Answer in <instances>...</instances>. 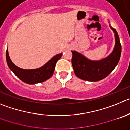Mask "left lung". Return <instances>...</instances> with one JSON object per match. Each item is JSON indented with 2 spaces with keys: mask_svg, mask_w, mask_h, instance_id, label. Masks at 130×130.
<instances>
[{
  "mask_svg": "<svg viewBox=\"0 0 130 130\" xmlns=\"http://www.w3.org/2000/svg\"><path fill=\"white\" fill-rule=\"evenodd\" d=\"M115 33L116 45L110 56L100 61H90L77 52L72 51V65L75 74L79 78L89 82H98L107 77L119 61L121 45L117 31L110 26Z\"/></svg>",
  "mask_w": 130,
  "mask_h": 130,
  "instance_id": "left-lung-1",
  "label": "left lung"
}]
</instances>
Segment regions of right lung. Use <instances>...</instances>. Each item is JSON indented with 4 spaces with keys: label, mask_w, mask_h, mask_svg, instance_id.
I'll return each instance as SVG.
<instances>
[{
    "label": "right lung",
    "mask_w": 130,
    "mask_h": 130,
    "mask_svg": "<svg viewBox=\"0 0 130 130\" xmlns=\"http://www.w3.org/2000/svg\"><path fill=\"white\" fill-rule=\"evenodd\" d=\"M62 56V53L54 56L45 65L36 69H22L16 66L11 61L6 50V61L9 69L20 80L28 84L42 83L50 78L53 74L56 64Z\"/></svg>",
    "instance_id": "add662e5"
}]
</instances>
